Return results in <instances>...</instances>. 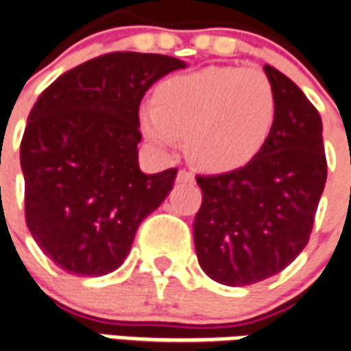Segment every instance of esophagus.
Returning <instances> with one entry per match:
<instances>
[{
    "label": "esophagus",
    "instance_id": "esophagus-1",
    "mask_svg": "<svg viewBox=\"0 0 351 351\" xmlns=\"http://www.w3.org/2000/svg\"><path fill=\"white\" fill-rule=\"evenodd\" d=\"M193 181H194L193 172H189V170H179L178 183H193Z\"/></svg>",
    "mask_w": 351,
    "mask_h": 351
}]
</instances>
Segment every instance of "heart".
Masks as SVG:
<instances>
[{
    "label": "heart",
    "instance_id": "heart-1",
    "mask_svg": "<svg viewBox=\"0 0 351 351\" xmlns=\"http://www.w3.org/2000/svg\"><path fill=\"white\" fill-rule=\"evenodd\" d=\"M275 123V91L256 69L207 67L160 82L140 112L145 138L186 155L207 172H228L256 157Z\"/></svg>",
    "mask_w": 351,
    "mask_h": 351
}]
</instances>
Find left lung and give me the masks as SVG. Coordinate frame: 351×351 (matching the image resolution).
Masks as SVG:
<instances>
[{
    "label": "left lung",
    "instance_id": "8db88e82",
    "mask_svg": "<svg viewBox=\"0 0 351 351\" xmlns=\"http://www.w3.org/2000/svg\"><path fill=\"white\" fill-rule=\"evenodd\" d=\"M263 71L275 91L267 142L243 168L196 178V256L207 277L226 286L273 277L301 254L327 179L318 110L288 76Z\"/></svg>",
    "mask_w": 351,
    "mask_h": 351
}]
</instances>
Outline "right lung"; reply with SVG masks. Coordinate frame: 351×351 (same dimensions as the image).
<instances>
[{"label": "right lung", "mask_w": 351, "mask_h": 351, "mask_svg": "<svg viewBox=\"0 0 351 351\" xmlns=\"http://www.w3.org/2000/svg\"><path fill=\"white\" fill-rule=\"evenodd\" d=\"M185 67L160 53H106L61 74L35 102L20 144L25 222L63 271H116L173 189L176 168L140 170L138 108L155 82Z\"/></svg>", "instance_id": "add662e5"}]
</instances>
